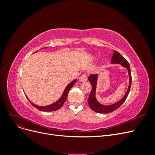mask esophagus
<instances>
[{
  "instance_id": "1",
  "label": "esophagus",
  "mask_w": 155,
  "mask_h": 155,
  "mask_svg": "<svg viewBox=\"0 0 155 155\" xmlns=\"http://www.w3.org/2000/svg\"><path fill=\"white\" fill-rule=\"evenodd\" d=\"M87 80V76H86V74H83L81 76L79 77V81L81 82H84L86 81Z\"/></svg>"
}]
</instances>
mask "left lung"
Wrapping results in <instances>:
<instances>
[{"instance_id":"left-lung-1","label":"left lung","mask_w":155,"mask_h":155,"mask_svg":"<svg viewBox=\"0 0 155 155\" xmlns=\"http://www.w3.org/2000/svg\"><path fill=\"white\" fill-rule=\"evenodd\" d=\"M111 64H120L123 67L127 70L128 74H129V87L127 90L124 96L121 98V100L118 101L117 102L114 103L113 104H111L109 105H103L98 101L96 99V87H97V79H98V74H93L91 75L88 77V81L91 83L92 85V90L91 92L90 95H89L88 99V104L91 109L97 113H102V114H107L110 113L116 110L118 108H119L123 103L126 100L127 97L131 86V81H132V79H131V72L130 69V65L122 55H121L119 52L114 50V54L112 55V58L111 59Z\"/></svg>"}]
</instances>
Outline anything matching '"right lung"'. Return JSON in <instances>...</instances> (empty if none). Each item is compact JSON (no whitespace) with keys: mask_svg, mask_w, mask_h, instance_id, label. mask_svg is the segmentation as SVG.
Wrapping results in <instances>:
<instances>
[{"mask_svg":"<svg viewBox=\"0 0 155 155\" xmlns=\"http://www.w3.org/2000/svg\"><path fill=\"white\" fill-rule=\"evenodd\" d=\"M47 47H46L45 48H46ZM76 81L77 79H75L74 80H73L72 81L70 82L68 85L66 87V88H64V90L63 92V94L61 95V97L59 98V99L56 101L55 102H54V104H51L50 105H46V106H39V105H37L35 104H34V103H32L28 98L27 97V99L28 100V101L30 102V104L34 106V107H35L36 109H37L39 110H41V111H44V112H51V111H55V110H57L59 109H61V107L63 106V105L64 104V103L65 102V101H66L67 100V97L68 96V92L70 90V88H71L75 83H76Z\"/></svg>","mask_w":155,"mask_h":155,"instance_id":"obj_1","label":"right lung"}]
</instances>
